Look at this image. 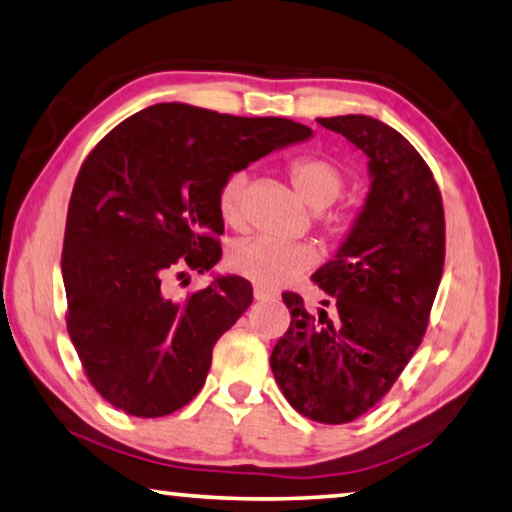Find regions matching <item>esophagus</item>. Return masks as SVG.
Segmentation results:
<instances>
[{"mask_svg": "<svg viewBox=\"0 0 512 512\" xmlns=\"http://www.w3.org/2000/svg\"><path fill=\"white\" fill-rule=\"evenodd\" d=\"M254 297L258 302H267V300H277V293H274V290H270V288H263V286H256L254 288Z\"/></svg>", "mask_w": 512, "mask_h": 512, "instance_id": "1", "label": "esophagus"}]
</instances>
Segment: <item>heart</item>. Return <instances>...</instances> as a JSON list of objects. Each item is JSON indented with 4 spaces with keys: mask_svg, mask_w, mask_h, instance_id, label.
Masks as SVG:
<instances>
[{
    "mask_svg": "<svg viewBox=\"0 0 512 512\" xmlns=\"http://www.w3.org/2000/svg\"><path fill=\"white\" fill-rule=\"evenodd\" d=\"M288 178L295 192L313 210L329 208L345 190V171L332 157L300 155L288 164ZM245 171H233L222 180L217 190L219 217L231 229H240L245 222ZM320 226L332 240L348 235L352 219L348 212H327L320 217ZM229 270L258 286L277 288L302 277L316 265V249L304 242H274L267 238L240 240L226 254Z\"/></svg>",
    "mask_w": 512,
    "mask_h": 512,
    "instance_id": "1",
    "label": "heart"
}]
</instances>
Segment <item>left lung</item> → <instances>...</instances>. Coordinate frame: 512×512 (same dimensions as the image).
Masks as SVG:
<instances>
[{"label": "left lung", "instance_id": "8db88e82", "mask_svg": "<svg viewBox=\"0 0 512 512\" xmlns=\"http://www.w3.org/2000/svg\"><path fill=\"white\" fill-rule=\"evenodd\" d=\"M318 123L368 155L373 183L348 240L311 277L329 295L325 309L311 313L300 295L283 293L290 327L270 366L297 412L338 426L380 403L421 345L444 272L446 224L435 176L398 130L364 114Z\"/></svg>", "mask_w": 512, "mask_h": 512}]
</instances>
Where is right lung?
<instances>
[{"mask_svg":"<svg viewBox=\"0 0 512 512\" xmlns=\"http://www.w3.org/2000/svg\"><path fill=\"white\" fill-rule=\"evenodd\" d=\"M306 137L311 128L279 116L160 102L86 155L61 254L66 327L109 405L155 419L201 391L217 338L249 309L254 290L247 279L217 277L174 300L164 281L183 267L208 272L222 258V180Z\"/></svg>","mask_w":512,"mask_h":512,"instance_id":"right-lung-1","label":"right lung"}]
</instances>
